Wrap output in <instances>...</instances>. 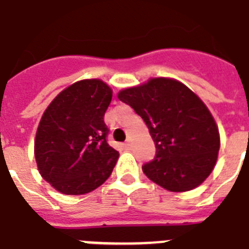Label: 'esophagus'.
I'll return each instance as SVG.
<instances>
[{
    "label": "esophagus",
    "mask_w": 249,
    "mask_h": 249,
    "mask_svg": "<svg viewBox=\"0 0 249 249\" xmlns=\"http://www.w3.org/2000/svg\"><path fill=\"white\" fill-rule=\"evenodd\" d=\"M124 145H125V148L129 149V148H130V147H131V143H130V142H126Z\"/></svg>",
    "instance_id": "1"
}]
</instances>
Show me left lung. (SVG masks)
Returning <instances> with one entry per match:
<instances>
[{"label":"left lung","mask_w":249,"mask_h":249,"mask_svg":"<svg viewBox=\"0 0 249 249\" xmlns=\"http://www.w3.org/2000/svg\"><path fill=\"white\" fill-rule=\"evenodd\" d=\"M145 125L156 145L155 159L142 166L153 183L170 192H187L203 183L213 170L220 135L209 108L183 83L151 79L121 90Z\"/></svg>","instance_id":"left-lung-1"}]
</instances>
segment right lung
I'll return each instance as SVG.
<instances>
[{"label": "right lung", "mask_w": 249, "mask_h": 249, "mask_svg": "<svg viewBox=\"0 0 249 249\" xmlns=\"http://www.w3.org/2000/svg\"><path fill=\"white\" fill-rule=\"evenodd\" d=\"M112 98L98 79L74 83L53 101L38 125L34 156L44 180L64 195H86L105 183L119 152L107 142L105 112Z\"/></svg>", "instance_id": "1"}]
</instances>
